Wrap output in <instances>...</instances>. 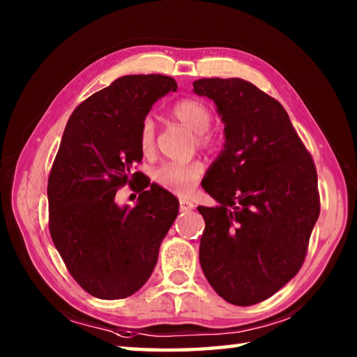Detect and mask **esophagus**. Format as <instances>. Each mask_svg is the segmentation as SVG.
I'll list each match as a JSON object with an SVG mask.
<instances>
[{
    "label": "esophagus",
    "mask_w": 357,
    "mask_h": 357,
    "mask_svg": "<svg viewBox=\"0 0 357 357\" xmlns=\"http://www.w3.org/2000/svg\"><path fill=\"white\" fill-rule=\"evenodd\" d=\"M194 208V203L188 199H181L179 200V209L181 211H190V209Z\"/></svg>",
    "instance_id": "1"
}]
</instances>
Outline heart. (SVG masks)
<instances>
[{"mask_svg": "<svg viewBox=\"0 0 357 357\" xmlns=\"http://www.w3.org/2000/svg\"><path fill=\"white\" fill-rule=\"evenodd\" d=\"M172 111L178 121L197 133V143H199L200 148L213 149L219 144V138L208 130V127L211 126V111L203 101L195 98L179 100ZM138 144L144 154H148L152 146H154V122L149 117H146L141 122ZM203 173H205V167L199 160L169 162L155 168L154 173H152V179L155 181V184L168 190L185 194L199 183Z\"/></svg>", "mask_w": 357, "mask_h": 357, "instance_id": "heart-1", "label": "heart"}]
</instances>
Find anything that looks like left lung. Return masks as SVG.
<instances>
[{"label":"left lung","mask_w":357,"mask_h":357,"mask_svg":"<svg viewBox=\"0 0 357 357\" xmlns=\"http://www.w3.org/2000/svg\"><path fill=\"white\" fill-rule=\"evenodd\" d=\"M218 106L225 144L202 185L216 206L205 219L200 265L224 301L250 307L301 270L319 218L318 174L280 101L238 77L199 79Z\"/></svg>","instance_id":"left-lung-1"}]
</instances>
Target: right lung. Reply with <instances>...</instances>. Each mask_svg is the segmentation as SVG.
<instances>
[{
	"instance_id": "1",
	"label": "right lung",
	"mask_w": 357,
	"mask_h": 357,
	"mask_svg": "<svg viewBox=\"0 0 357 357\" xmlns=\"http://www.w3.org/2000/svg\"><path fill=\"white\" fill-rule=\"evenodd\" d=\"M173 77L130 75L79 105L68 119L47 183L49 230L73 278L90 296L116 301L143 287L179 202L143 179L133 208L119 207L115 192L141 172L139 126L152 105L176 92Z\"/></svg>"
}]
</instances>
